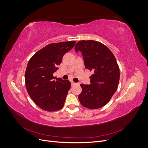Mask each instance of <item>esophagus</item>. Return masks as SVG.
I'll return each mask as SVG.
<instances>
[{"label":"esophagus","mask_w":148,"mask_h":148,"mask_svg":"<svg viewBox=\"0 0 148 148\" xmlns=\"http://www.w3.org/2000/svg\"><path fill=\"white\" fill-rule=\"evenodd\" d=\"M71 86H74V85L77 84V83H75V82H71Z\"/></svg>","instance_id":"1"}]
</instances>
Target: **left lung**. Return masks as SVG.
<instances>
[{
  "label": "left lung",
  "instance_id": "left-lung-1",
  "mask_svg": "<svg viewBox=\"0 0 148 148\" xmlns=\"http://www.w3.org/2000/svg\"><path fill=\"white\" fill-rule=\"evenodd\" d=\"M82 52L86 69L93 71L89 85L80 84L82 91L78 96L81 104L89 109H97L109 102L117 91L120 69L113 53L100 42L79 41L75 47Z\"/></svg>",
  "mask_w": 148,
  "mask_h": 148
}]
</instances>
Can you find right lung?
Wrapping results in <instances>:
<instances>
[{"label":"right lung","mask_w":148,"mask_h":148,"mask_svg":"<svg viewBox=\"0 0 148 148\" xmlns=\"http://www.w3.org/2000/svg\"><path fill=\"white\" fill-rule=\"evenodd\" d=\"M75 41L49 44L40 49L29 59L25 79L28 95L44 110L53 112L61 109L71 86L68 79L56 78L53 73L58 70L65 53L75 45Z\"/></svg>","instance_id":"add662e5"}]
</instances>
